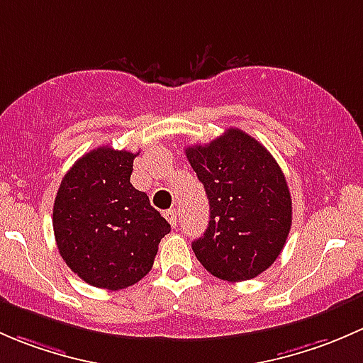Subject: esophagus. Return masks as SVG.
<instances>
[{"mask_svg": "<svg viewBox=\"0 0 363 363\" xmlns=\"http://www.w3.org/2000/svg\"><path fill=\"white\" fill-rule=\"evenodd\" d=\"M164 218L171 223V227H177L178 225V213L177 209H167L164 211Z\"/></svg>", "mask_w": 363, "mask_h": 363, "instance_id": "obj_1", "label": "esophagus"}]
</instances>
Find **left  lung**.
Instances as JSON below:
<instances>
[{
	"label": "left lung",
	"mask_w": 363,
	"mask_h": 363,
	"mask_svg": "<svg viewBox=\"0 0 363 363\" xmlns=\"http://www.w3.org/2000/svg\"><path fill=\"white\" fill-rule=\"evenodd\" d=\"M209 201V223L192 242L197 260L225 281H246L278 259L292 225V197L281 167L255 138L227 129L185 148Z\"/></svg>",
	"instance_id": "8db88e82"
}]
</instances>
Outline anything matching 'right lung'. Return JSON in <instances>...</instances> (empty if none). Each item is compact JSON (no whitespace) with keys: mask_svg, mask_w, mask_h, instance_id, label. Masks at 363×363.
Listing matches in <instances>:
<instances>
[{"mask_svg":"<svg viewBox=\"0 0 363 363\" xmlns=\"http://www.w3.org/2000/svg\"><path fill=\"white\" fill-rule=\"evenodd\" d=\"M99 147L65 174L54 201L55 242L66 265L98 289L124 290L150 272L171 225L130 183L134 157Z\"/></svg>","mask_w":363,"mask_h":363,"instance_id":"right-lung-1","label":"right lung"}]
</instances>
